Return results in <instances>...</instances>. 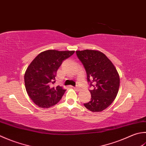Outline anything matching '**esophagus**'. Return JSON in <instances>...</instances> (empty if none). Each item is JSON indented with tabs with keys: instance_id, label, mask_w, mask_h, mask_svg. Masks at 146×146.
I'll use <instances>...</instances> for the list:
<instances>
[{
	"instance_id": "1",
	"label": "esophagus",
	"mask_w": 146,
	"mask_h": 146,
	"mask_svg": "<svg viewBox=\"0 0 146 146\" xmlns=\"http://www.w3.org/2000/svg\"><path fill=\"white\" fill-rule=\"evenodd\" d=\"M73 88L74 89H75V90H76V91H79V90H80V87H73Z\"/></svg>"
}]
</instances>
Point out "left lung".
Returning <instances> with one entry per match:
<instances>
[{
  "label": "left lung",
  "instance_id": "8db88e82",
  "mask_svg": "<svg viewBox=\"0 0 146 146\" xmlns=\"http://www.w3.org/2000/svg\"><path fill=\"white\" fill-rule=\"evenodd\" d=\"M76 55L86 71L90 86L91 100L84 104L92 112H101L112 104L118 94L119 76L113 62L98 50H76Z\"/></svg>",
  "mask_w": 146,
  "mask_h": 146
}]
</instances>
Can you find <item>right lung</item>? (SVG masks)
<instances>
[{
    "mask_svg": "<svg viewBox=\"0 0 146 146\" xmlns=\"http://www.w3.org/2000/svg\"><path fill=\"white\" fill-rule=\"evenodd\" d=\"M74 53L75 50L43 51L28 66L24 76L26 90L38 107H52L62 98L66 89L59 85L54 87L52 85L62 61Z\"/></svg>",
    "mask_w": 146,
    "mask_h": 146,
    "instance_id": "obj_1",
    "label": "right lung"
}]
</instances>
